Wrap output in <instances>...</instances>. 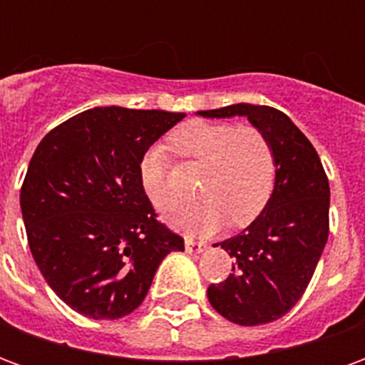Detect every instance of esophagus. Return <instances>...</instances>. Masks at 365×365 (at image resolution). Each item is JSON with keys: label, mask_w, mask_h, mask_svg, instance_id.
<instances>
[{"label": "esophagus", "mask_w": 365, "mask_h": 365, "mask_svg": "<svg viewBox=\"0 0 365 365\" xmlns=\"http://www.w3.org/2000/svg\"><path fill=\"white\" fill-rule=\"evenodd\" d=\"M205 248V242H195V240H191V238H185V250H187V252H203Z\"/></svg>", "instance_id": "1"}]
</instances>
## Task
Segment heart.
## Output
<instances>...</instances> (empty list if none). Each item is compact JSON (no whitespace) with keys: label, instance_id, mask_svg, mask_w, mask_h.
<instances>
[{"label":"heart","instance_id":"1","mask_svg":"<svg viewBox=\"0 0 365 365\" xmlns=\"http://www.w3.org/2000/svg\"><path fill=\"white\" fill-rule=\"evenodd\" d=\"M172 150L205 166L197 195L203 201L185 207L172 219L175 229L190 235H209L229 221L248 227L262 215L275 187L274 144L256 125L191 119L170 135ZM140 183L150 203L162 213L180 205L170 185L166 152L152 146L140 160Z\"/></svg>","mask_w":365,"mask_h":365}]
</instances>
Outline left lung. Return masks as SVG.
<instances>
[{"mask_svg": "<svg viewBox=\"0 0 365 365\" xmlns=\"http://www.w3.org/2000/svg\"><path fill=\"white\" fill-rule=\"evenodd\" d=\"M199 115H245L274 144L277 174L272 199L248 229L221 242L235 258L232 274L211 283L207 297L217 313L242 327L277 321L305 293L329 240L327 172L313 144L279 109L237 103Z\"/></svg>", "mask_w": 365, "mask_h": 365, "instance_id": "8db88e82", "label": "left lung"}]
</instances>
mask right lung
<instances>
[{
  "label": "right lung",
  "instance_id": "right-lung-1",
  "mask_svg": "<svg viewBox=\"0 0 365 365\" xmlns=\"http://www.w3.org/2000/svg\"><path fill=\"white\" fill-rule=\"evenodd\" d=\"M183 113L96 107L54 127L21 185L27 240L46 283L90 319L133 313L183 238L158 221L140 160Z\"/></svg>",
  "mask_w": 365,
  "mask_h": 365
}]
</instances>
